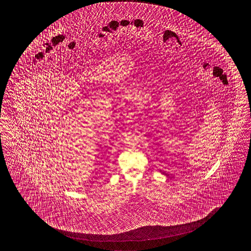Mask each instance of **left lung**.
<instances>
[{"label":"left lung","mask_w":251,"mask_h":251,"mask_svg":"<svg viewBox=\"0 0 251 251\" xmlns=\"http://www.w3.org/2000/svg\"><path fill=\"white\" fill-rule=\"evenodd\" d=\"M163 174H164V175H166V176H169V175H168V174H166V173H163Z\"/></svg>","instance_id":"1"}]
</instances>
